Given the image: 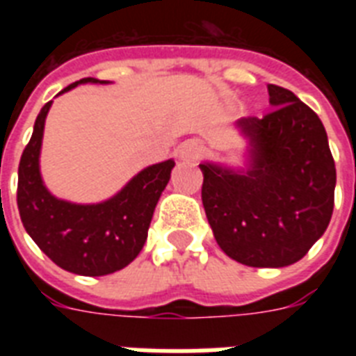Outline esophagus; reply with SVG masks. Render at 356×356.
<instances>
[{"instance_id": "obj_1", "label": "esophagus", "mask_w": 356, "mask_h": 356, "mask_svg": "<svg viewBox=\"0 0 356 356\" xmlns=\"http://www.w3.org/2000/svg\"><path fill=\"white\" fill-rule=\"evenodd\" d=\"M175 155L179 161H195L201 155V144L197 140H184L183 144L177 145Z\"/></svg>"}]
</instances>
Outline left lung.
I'll return each mask as SVG.
<instances>
[{
    "instance_id": "left-lung-1",
    "label": "left lung",
    "mask_w": 356,
    "mask_h": 356,
    "mask_svg": "<svg viewBox=\"0 0 356 356\" xmlns=\"http://www.w3.org/2000/svg\"><path fill=\"white\" fill-rule=\"evenodd\" d=\"M264 118L234 123L245 164L205 161L201 200L222 251L240 264L284 268L309 253L329 227L337 168L325 127L293 92L268 85Z\"/></svg>"
}]
</instances>
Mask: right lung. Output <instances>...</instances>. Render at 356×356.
Segmentation results:
<instances>
[{"instance_id":"right-lung-1","label":"right lung","mask_w":356,"mask_h":356,"mask_svg":"<svg viewBox=\"0 0 356 356\" xmlns=\"http://www.w3.org/2000/svg\"><path fill=\"white\" fill-rule=\"evenodd\" d=\"M108 85L86 77L66 86ZM51 103L36 116L18 168V211L25 231L57 266L70 273L102 277L131 264L147 240L151 218L175 166L173 159L140 170L122 190L99 203H74L53 195L40 172L44 125Z\"/></svg>"}]
</instances>
